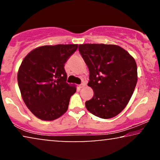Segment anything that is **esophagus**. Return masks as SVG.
<instances>
[{
  "label": "esophagus",
  "mask_w": 160,
  "mask_h": 160,
  "mask_svg": "<svg viewBox=\"0 0 160 160\" xmlns=\"http://www.w3.org/2000/svg\"><path fill=\"white\" fill-rule=\"evenodd\" d=\"M85 85H86V84H85V83H82V84L78 85V87H79V88H83V87H85Z\"/></svg>",
  "instance_id": "esophagus-1"
}]
</instances>
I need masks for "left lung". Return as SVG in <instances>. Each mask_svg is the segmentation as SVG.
<instances>
[{
    "instance_id": "1",
    "label": "left lung",
    "mask_w": 160,
    "mask_h": 160,
    "mask_svg": "<svg viewBox=\"0 0 160 160\" xmlns=\"http://www.w3.org/2000/svg\"><path fill=\"white\" fill-rule=\"evenodd\" d=\"M78 51L89 71L88 86L94 96L85 102L89 112L102 119L119 114L132 97L138 81L135 59L113 44L86 43Z\"/></svg>"
}]
</instances>
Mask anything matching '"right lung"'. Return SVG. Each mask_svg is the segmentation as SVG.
I'll return each mask as SVG.
<instances>
[{"mask_svg": "<svg viewBox=\"0 0 160 160\" xmlns=\"http://www.w3.org/2000/svg\"><path fill=\"white\" fill-rule=\"evenodd\" d=\"M77 44L43 46L24 58L17 81L25 103L38 119L52 121L68 108L76 88L66 82L65 63L76 51Z\"/></svg>", "mask_w": 160, "mask_h": 160, "instance_id": "obj_1", "label": "right lung"}]
</instances>
